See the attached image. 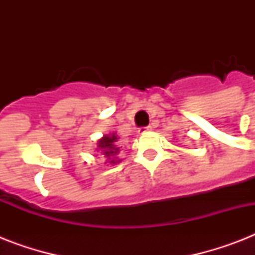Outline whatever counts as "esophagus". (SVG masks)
<instances>
[{"label": "esophagus", "instance_id": "esophagus-1", "mask_svg": "<svg viewBox=\"0 0 255 255\" xmlns=\"http://www.w3.org/2000/svg\"><path fill=\"white\" fill-rule=\"evenodd\" d=\"M151 129H152L151 126H148V127H141V128H139V133H144V132L151 131Z\"/></svg>", "mask_w": 255, "mask_h": 255}]
</instances>
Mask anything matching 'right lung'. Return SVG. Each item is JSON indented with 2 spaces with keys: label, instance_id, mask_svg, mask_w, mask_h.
I'll return each mask as SVG.
<instances>
[{
  "label": "right lung",
  "instance_id": "add662e5",
  "mask_svg": "<svg viewBox=\"0 0 255 255\" xmlns=\"http://www.w3.org/2000/svg\"><path fill=\"white\" fill-rule=\"evenodd\" d=\"M118 141V136L115 133H110V135H104L102 139L98 141V149L102 151L104 157H107L108 163L116 164L119 163L120 160H118L116 155L119 153V147L116 145Z\"/></svg>",
  "mask_w": 255,
  "mask_h": 255
}]
</instances>
